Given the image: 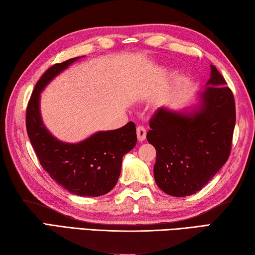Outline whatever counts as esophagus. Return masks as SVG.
Instances as JSON below:
<instances>
[{"label": "esophagus", "mask_w": 255, "mask_h": 255, "mask_svg": "<svg viewBox=\"0 0 255 255\" xmlns=\"http://www.w3.org/2000/svg\"><path fill=\"white\" fill-rule=\"evenodd\" d=\"M136 134H137V140H139L140 142L144 141L145 136H146V128L144 127H137Z\"/></svg>", "instance_id": "esophagus-1"}]
</instances>
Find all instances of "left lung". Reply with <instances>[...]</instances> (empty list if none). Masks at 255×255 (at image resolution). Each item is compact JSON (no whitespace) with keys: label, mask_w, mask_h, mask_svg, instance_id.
<instances>
[{"label":"left lung","mask_w":255,"mask_h":255,"mask_svg":"<svg viewBox=\"0 0 255 255\" xmlns=\"http://www.w3.org/2000/svg\"><path fill=\"white\" fill-rule=\"evenodd\" d=\"M225 85L211 65L198 106L184 112L160 107L150 120L146 140L157 151L154 180L166 194H196L229 159L236 115L233 93Z\"/></svg>","instance_id":"obj_1"}]
</instances>
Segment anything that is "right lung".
Instances as JSON below:
<instances>
[{
  "instance_id": "add662e5",
  "label": "right lung",
  "mask_w": 255,
  "mask_h": 255,
  "mask_svg": "<svg viewBox=\"0 0 255 255\" xmlns=\"http://www.w3.org/2000/svg\"><path fill=\"white\" fill-rule=\"evenodd\" d=\"M79 58L51 66L35 84L26 107V132L40 164L53 180L74 195L97 197L118 182L123 155L136 144V128L128 122L118 130L94 133L78 143L59 141L47 130L40 114V93Z\"/></svg>"
}]
</instances>
